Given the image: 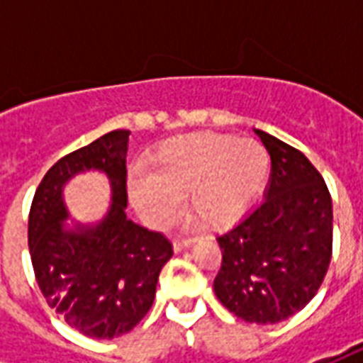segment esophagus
Returning a JSON list of instances; mask_svg holds the SVG:
<instances>
[{
    "label": "esophagus",
    "mask_w": 363,
    "mask_h": 363,
    "mask_svg": "<svg viewBox=\"0 0 363 363\" xmlns=\"http://www.w3.org/2000/svg\"><path fill=\"white\" fill-rule=\"evenodd\" d=\"M192 243H194V237H177V239L173 241V247H174V251L179 252L182 251V249L190 247Z\"/></svg>",
    "instance_id": "34e87169"
}]
</instances>
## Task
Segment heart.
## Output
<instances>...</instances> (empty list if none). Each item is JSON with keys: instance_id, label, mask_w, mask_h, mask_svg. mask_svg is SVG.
<instances>
[{"instance_id": "b5f03b06", "label": "heart", "mask_w": 363, "mask_h": 363, "mask_svg": "<svg viewBox=\"0 0 363 363\" xmlns=\"http://www.w3.org/2000/svg\"><path fill=\"white\" fill-rule=\"evenodd\" d=\"M270 174V153L252 138L190 134L167 140L150 171L130 173V200L153 228H169L186 194L192 212L210 228L235 223L259 198Z\"/></svg>"}]
</instances>
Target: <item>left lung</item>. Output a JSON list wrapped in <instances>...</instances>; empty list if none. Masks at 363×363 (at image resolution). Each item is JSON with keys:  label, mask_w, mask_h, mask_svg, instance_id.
I'll list each match as a JSON object with an SVG mask.
<instances>
[{"label": "left lung", "mask_w": 363, "mask_h": 363, "mask_svg": "<svg viewBox=\"0 0 363 363\" xmlns=\"http://www.w3.org/2000/svg\"><path fill=\"white\" fill-rule=\"evenodd\" d=\"M272 159L267 198L218 237L213 291L247 323H280L311 301L333 257V200L323 174L296 147L260 132Z\"/></svg>", "instance_id": "obj_1"}]
</instances>
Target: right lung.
Here are the masks:
<instances>
[{"instance_id": "1", "label": "right lung", "mask_w": 363, "mask_h": 363, "mask_svg": "<svg viewBox=\"0 0 363 363\" xmlns=\"http://www.w3.org/2000/svg\"><path fill=\"white\" fill-rule=\"evenodd\" d=\"M130 130H112L48 169L28 212V251L38 288L50 309L89 338H114L150 311L161 268L173 243L161 231L126 218V153ZM101 168L113 186L111 212L101 226L66 232L63 182Z\"/></svg>"}]
</instances>
